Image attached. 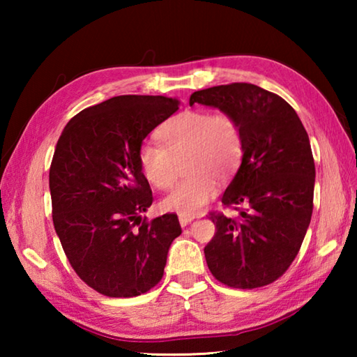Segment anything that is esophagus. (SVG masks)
I'll list each match as a JSON object with an SVG mask.
<instances>
[{
  "mask_svg": "<svg viewBox=\"0 0 357 357\" xmlns=\"http://www.w3.org/2000/svg\"><path fill=\"white\" fill-rule=\"evenodd\" d=\"M192 220H193V219H192L190 215H179V223H181V227H187Z\"/></svg>",
  "mask_w": 357,
  "mask_h": 357,
  "instance_id": "esophagus-1",
  "label": "esophagus"
}]
</instances>
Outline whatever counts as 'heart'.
I'll use <instances>...</instances> for the list:
<instances>
[{"label":"heart","instance_id":"obj_1","mask_svg":"<svg viewBox=\"0 0 357 357\" xmlns=\"http://www.w3.org/2000/svg\"><path fill=\"white\" fill-rule=\"evenodd\" d=\"M159 135L165 148L146 142L138 149L143 176L155 189H170L178 178V164L187 157L189 178L174 187L160 206L179 215L200 214L217 195V179H228L241 164V124L228 113L185 110L168 121Z\"/></svg>","mask_w":357,"mask_h":357}]
</instances>
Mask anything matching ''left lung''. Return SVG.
Segmentation results:
<instances>
[{
  "label": "left lung",
  "instance_id": "8db88e82",
  "mask_svg": "<svg viewBox=\"0 0 357 357\" xmlns=\"http://www.w3.org/2000/svg\"><path fill=\"white\" fill-rule=\"evenodd\" d=\"M190 105L219 108L238 119L244 154L222 203L238 219L211 214L215 234L204 247L208 268L228 287L252 289L279 279L298 255L313 211L315 162L294 108L252 83L213 86Z\"/></svg>",
  "mask_w": 357,
  "mask_h": 357
}]
</instances>
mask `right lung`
I'll return each mask as SVG.
<instances>
[{
  "label": "right lung",
  "mask_w": 357,
  "mask_h": 357,
  "mask_svg": "<svg viewBox=\"0 0 357 357\" xmlns=\"http://www.w3.org/2000/svg\"><path fill=\"white\" fill-rule=\"evenodd\" d=\"M164 96H116L61 132L50 167L53 225L77 275L108 298H134L164 275L176 214L146 222L153 192L138 165L151 130L178 110Z\"/></svg>",
  "instance_id": "right-lung-1"
}]
</instances>
